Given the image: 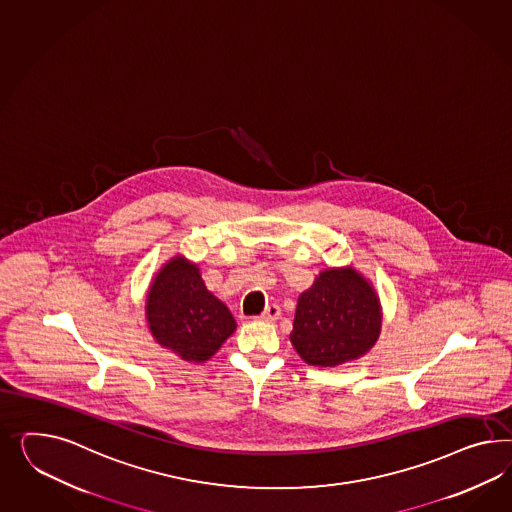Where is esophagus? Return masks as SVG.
Wrapping results in <instances>:
<instances>
[{
  "label": "esophagus",
  "mask_w": 512,
  "mask_h": 512,
  "mask_svg": "<svg viewBox=\"0 0 512 512\" xmlns=\"http://www.w3.org/2000/svg\"><path fill=\"white\" fill-rule=\"evenodd\" d=\"M280 318V307L278 305H267L260 316L262 322H275Z\"/></svg>",
  "instance_id": "34e87169"
}]
</instances>
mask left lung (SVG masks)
<instances>
[{
  "instance_id": "left-lung-1",
  "label": "left lung",
  "mask_w": 512,
  "mask_h": 512,
  "mask_svg": "<svg viewBox=\"0 0 512 512\" xmlns=\"http://www.w3.org/2000/svg\"><path fill=\"white\" fill-rule=\"evenodd\" d=\"M381 331L380 299L353 267L325 269L299 295L293 348L312 366H338L363 357Z\"/></svg>"
}]
</instances>
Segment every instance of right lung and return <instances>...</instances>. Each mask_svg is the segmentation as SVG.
I'll list each match as a JSON object with an SVG mask.
<instances>
[{
  "label": "right lung",
  "mask_w": 512,
  "mask_h": 512,
  "mask_svg": "<svg viewBox=\"0 0 512 512\" xmlns=\"http://www.w3.org/2000/svg\"><path fill=\"white\" fill-rule=\"evenodd\" d=\"M146 316L162 348L189 363L211 359L235 331L232 312L207 292L198 265L183 256L172 258L151 282Z\"/></svg>",
  "instance_id": "right-lung-1"
}]
</instances>
